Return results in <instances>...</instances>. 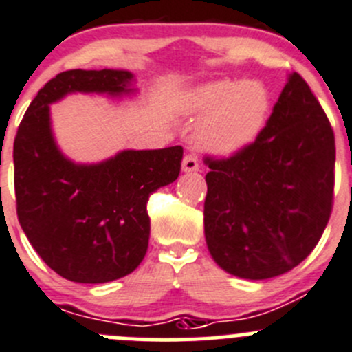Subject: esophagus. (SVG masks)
<instances>
[{
	"mask_svg": "<svg viewBox=\"0 0 352 352\" xmlns=\"http://www.w3.org/2000/svg\"><path fill=\"white\" fill-rule=\"evenodd\" d=\"M181 169H183L184 173H195V171H198V159L195 157V155H191V154L184 155L183 164H181Z\"/></svg>",
	"mask_w": 352,
	"mask_h": 352,
	"instance_id": "obj_1",
	"label": "esophagus"
}]
</instances>
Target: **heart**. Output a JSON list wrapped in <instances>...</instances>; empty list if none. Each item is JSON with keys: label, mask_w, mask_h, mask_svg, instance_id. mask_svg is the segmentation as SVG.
I'll return each instance as SVG.
<instances>
[{"label": "heart", "mask_w": 352, "mask_h": 352, "mask_svg": "<svg viewBox=\"0 0 352 352\" xmlns=\"http://www.w3.org/2000/svg\"><path fill=\"white\" fill-rule=\"evenodd\" d=\"M181 107L188 116H205L197 133L205 151L234 155L260 137L269 118L270 99L258 82L217 80L188 90Z\"/></svg>", "instance_id": "1"}]
</instances>
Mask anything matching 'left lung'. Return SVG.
Segmentation results:
<instances>
[{"instance_id":"obj_1","label":"left lung","mask_w":352,"mask_h":352,"mask_svg":"<svg viewBox=\"0 0 352 352\" xmlns=\"http://www.w3.org/2000/svg\"><path fill=\"white\" fill-rule=\"evenodd\" d=\"M205 162V239L221 269L241 279H272L313 252L332 212L336 140L299 73L287 76L248 148Z\"/></svg>"}]
</instances>
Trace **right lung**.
<instances>
[{
    "label": "right lung",
    "instance_id": "add662e5",
    "mask_svg": "<svg viewBox=\"0 0 352 352\" xmlns=\"http://www.w3.org/2000/svg\"><path fill=\"white\" fill-rule=\"evenodd\" d=\"M126 69H68L30 102L13 144L16 215L47 267L65 279L102 284L133 272L151 236L148 197L177 179L183 147L121 151L76 164L59 151L50 104L68 94H135Z\"/></svg>",
    "mask_w": 352,
    "mask_h": 352
}]
</instances>
